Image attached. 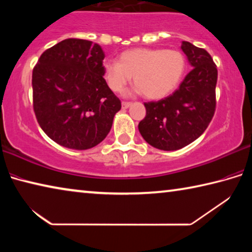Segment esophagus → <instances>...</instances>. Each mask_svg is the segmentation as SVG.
<instances>
[{"label": "esophagus", "instance_id": "34e87169", "mask_svg": "<svg viewBox=\"0 0 252 252\" xmlns=\"http://www.w3.org/2000/svg\"><path fill=\"white\" fill-rule=\"evenodd\" d=\"M122 108L123 109H127L129 108V106L131 105V102H127V101H122Z\"/></svg>", "mask_w": 252, "mask_h": 252}]
</instances>
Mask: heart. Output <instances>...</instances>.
I'll list each match as a JSON object with an SVG mask.
<instances>
[{"mask_svg": "<svg viewBox=\"0 0 252 252\" xmlns=\"http://www.w3.org/2000/svg\"><path fill=\"white\" fill-rule=\"evenodd\" d=\"M103 76L113 92L125 90L133 76L136 91L144 97L159 100L172 93L186 73L187 60L178 50L136 48L126 50L116 60L103 62Z\"/></svg>", "mask_w": 252, "mask_h": 252, "instance_id": "obj_1", "label": "heart"}]
</instances>
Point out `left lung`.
<instances>
[{
  "instance_id": "left-lung-1",
  "label": "left lung",
  "mask_w": 252,
  "mask_h": 252,
  "mask_svg": "<svg viewBox=\"0 0 252 252\" xmlns=\"http://www.w3.org/2000/svg\"><path fill=\"white\" fill-rule=\"evenodd\" d=\"M181 49L193 69L172 94L146 102V117L139 123L143 139L164 151L179 150L197 140L216 111V63L206 50L190 42L183 41Z\"/></svg>"
}]
</instances>
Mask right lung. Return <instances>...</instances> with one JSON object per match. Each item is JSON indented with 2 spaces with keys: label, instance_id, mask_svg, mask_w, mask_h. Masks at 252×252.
I'll list each match as a JSON object with an SVG mask.
<instances>
[{
  "label": "right lung",
  "instance_id": "obj_1",
  "mask_svg": "<svg viewBox=\"0 0 252 252\" xmlns=\"http://www.w3.org/2000/svg\"><path fill=\"white\" fill-rule=\"evenodd\" d=\"M104 57L99 44L66 39L45 50L33 67L34 113L60 146L87 150L110 132L121 101L103 78Z\"/></svg>",
  "mask_w": 252,
  "mask_h": 252
}]
</instances>
